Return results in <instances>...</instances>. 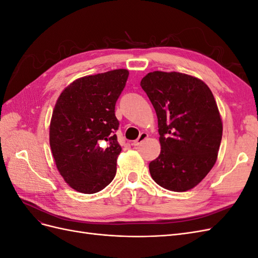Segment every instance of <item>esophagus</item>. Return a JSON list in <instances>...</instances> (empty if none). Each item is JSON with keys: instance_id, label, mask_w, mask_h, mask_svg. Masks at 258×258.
<instances>
[{"instance_id": "obj_1", "label": "esophagus", "mask_w": 258, "mask_h": 258, "mask_svg": "<svg viewBox=\"0 0 258 258\" xmlns=\"http://www.w3.org/2000/svg\"><path fill=\"white\" fill-rule=\"evenodd\" d=\"M148 138V135L146 134V132H142L141 135H140V137L136 140V141L132 143V145L134 146H139V145H141L142 144V142L144 141V140H146Z\"/></svg>"}]
</instances>
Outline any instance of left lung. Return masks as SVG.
<instances>
[{"instance_id":"left-lung-1","label":"left lung","mask_w":258,"mask_h":258,"mask_svg":"<svg viewBox=\"0 0 258 258\" xmlns=\"http://www.w3.org/2000/svg\"><path fill=\"white\" fill-rule=\"evenodd\" d=\"M141 87L157 114L160 136V154L148 166L151 175L166 189H191L213 168L222 141L213 93L202 81L178 72L148 73Z\"/></svg>"}]
</instances>
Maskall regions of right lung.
<instances>
[{"label":"right lung","mask_w":258,"mask_h":258,"mask_svg":"<svg viewBox=\"0 0 258 258\" xmlns=\"http://www.w3.org/2000/svg\"><path fill=\"white\" fill-rule=\"evenodd\" d=\"M129 72L119 69L76 80L62 91L49 128L57 169L73 189L95 194L116 175L121 147L115 105Z\"/></svg>","instance_id":"add662e5"}]
</instances>
